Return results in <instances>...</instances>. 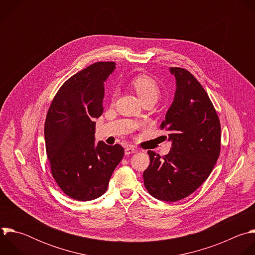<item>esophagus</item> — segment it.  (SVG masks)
Returning a JSON list of instances; mask_svg holds the SVG:
<instances>
[{
    "mask_svg": "<svg viewBox=\"0 0 255 255\" xmlns=\"http://www.w3.org/2000/svg\"><path fill=\"white\" fill-rule=\"evenodd\" d=\"M137 151V148H135L134 146H129V147H127L125 149V152L126 155H130V154H134V152Z\"/></svg>",
    "mask_w": 255,
    "mask_h": 255,
    "instance_id": "34e87169",
    "label": "esophagus"
}]
</instances>
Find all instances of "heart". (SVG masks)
Instances as JSON below:
<instances>
[{
	"mask_svg": "<svg viewBox=\"0 0 255 255\" xmlns=\"http://www.w3.org/2000/svg\"><path fill=\"white\" fill-rule=\"evenodd\" d=\"M129 85L136 92L143 104H156L161 96V88L156 79L146 74H139L131 78Z\"/></svg>",
	"mask_w": 255,
	"mask_h": 255,
	"instance_id": "heart-1",
	"label": "heart"
}]
</instances>
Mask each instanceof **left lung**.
Instances as JSON below:
<instances>
[{"instance_id":"8db88e82","label":"left lung","mask_w":255,"mask_h":255,"mask_svg":"<svg viewBox=\"0 0 255 255\" xmlns=\"http://www.w3.org/2000/svg\"><path fill=\"white\" fill-rule=\"evenodd\" d=\"M170 71L177 89L161 129L168 131L171 150L163 157L147 150L149 165L142 176L152 197L176 202L209 177L220 155L221 127L212 101L195 76L180 67Z\"/></svg>"}]
</instances>
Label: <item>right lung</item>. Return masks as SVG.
Listing matches in <instances>:
<instances>
[{
    "label": "right lung",
    "mask_w": 255,
    "mask_h": 255,
    "mask_svg": "<svg viewBox=\"0 0 255 255\" xmlns=\"http://www.w3.org/2000/svg\"><path fill=\"white\" fill-rule=\"evenodd\" d=\"M115 62H96L67 79L48 110L44 134L51 174L70 198L90 201L104 195L125 149L94 144V119L104 113L105 81Z\"/></svg>",
    "instance_id": "right-lung-1"
}]
</instances>
